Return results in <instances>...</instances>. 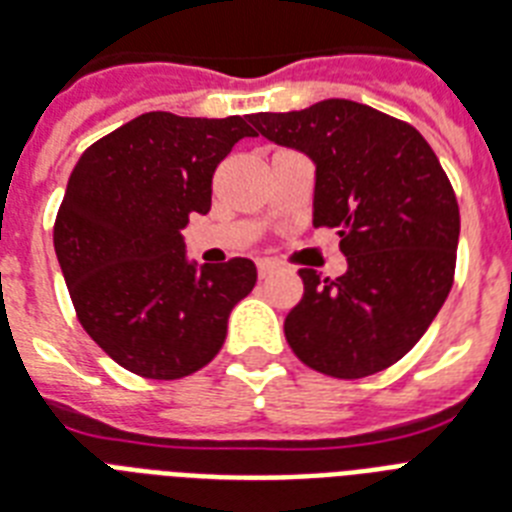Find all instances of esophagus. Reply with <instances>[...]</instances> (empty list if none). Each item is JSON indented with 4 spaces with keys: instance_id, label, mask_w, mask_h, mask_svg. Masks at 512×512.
I'll list each match as a JSON object with an SVG mask.
<instances>
[{
    "instance_id": "obj_1",
    "label": "esophagus",
    "mask_w": 512,
    "mask_h": 512,
    "mask_svg": "<svg viewBox=\"0 0 512 512\" xmlns=\"http://www.w3.org/2000/svg\"><path fill=\"white\" fill-rule=\"evenodd\" d=\"M256 269H259V277L264 280V277H269V274L277 269V264H274L272 259H259V264H256Z\"/></svg>"
}]
</instances>
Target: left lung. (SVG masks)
Returning a JSON list of instances; mask_svg holds the SVG:
<instances>
[{"label":"left lung","mask_w":512,"mask_h":512,"mask_svg":"<svg viewBox=\"0 0 512 512\" xmlns=\"http://www.w3.org/2000/svg\"><path fill=\"white\" fill-rule=\"evenodd\" d=\"M253 128L316 162L314 227L340 235L348 272L301 269L285 337L308 369L363 379L416 345L455 280L460 211L413 125L348 99L251 114Z\"/></svg>","instance_id":"obj_1"}]
</instances>
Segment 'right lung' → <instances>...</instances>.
Here are the masks:
<instances>
[{
    "mask_svg": "<svg viewBox=\"0 0 512 512\" xmlns=\"http://www.w3.org/2000/svg\"><path fill=\"white\" fill-rule=\"evenodd\" d=\"M256 135L246 117L146 112L91 143L54 219V251L78 322L122 369L183 379L227 337L232 306L256 285L251 259L185 261L190 214L211 209V177Z\"/></svg>",
    "mask_w": 512,
    "mask_h": 512,
    "instance_id": "right-lung-1",
    "label": "right lung"
}]
</instances>
